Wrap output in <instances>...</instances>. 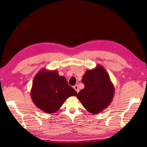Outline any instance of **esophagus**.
<instances>
[{
  "instance_id": "34e87169",
  "label": "esophagus",
  "mask_w": 147,
  "mask_h": 147,
  "mask_svg": "<svg viewBox=\"0 0 147 147\" xmlns=\"http://www.w3.org/2000/svg\"><path fill=\"white\" fill-rule=\"evenodd\" d=\"M74 88L75 89V90L77 92V93L79 92V89H78V85H75V86H74Z\"/></svg>"
}]
</instances>
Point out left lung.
I'll list each match as a JSON object with an SVG mask.
<instances>
[{
    "mask_svg": "<svg viewBox=\"0 0 147 147\" xmlns=\"http://www.w3.org/2000/svg\"><path fill=\"white\" fill-rule=\"evenodd\" d=\"M82 82L84 88L77 97L84 109L96 115L107 107L113 100L115 88L103 67L97 65L96 68L87 70Z\"/></svg>",
    "mask_w": 147,
    "mask_h": 147,
    "instance_id": "8db88e82",
    "label": "left lung"
}]
</instances>
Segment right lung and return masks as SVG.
<instances>
[{"label":"right lung","mask_w":147,"mask_h":147,"mask_svg":"<svg viewBox=\"0 0 147 147\" xmlns=\"http://www.w3.org/2000/svg\"><path fill=\"white\" fill-rule=\"evenodd\" d=\"M77 92L69 86L64 76H59L57 70L43 69L34 78L30 97L37 107L47 113L58 110L65 100Z\"/></svg>","instance_id":"1"}]
</instances>
